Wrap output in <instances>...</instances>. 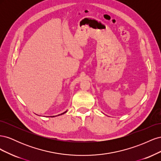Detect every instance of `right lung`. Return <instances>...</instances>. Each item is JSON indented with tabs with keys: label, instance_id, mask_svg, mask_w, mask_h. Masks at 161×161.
Masks as SVG:
<instances>
[{
	"label": "right lung",
	"instance_id": "1",
	"mask_svg": "<svg viewBox=\"0 0 161 161\" xmlns=\"http://www.w3.org/2000/svg\"><path fill=\"white\" fill-rule=\"evenodd\" d=\"M66 112H67V111H66L65 112H64V113H62V114H59V115H62V114H65L66 113ZM53 117H54V116H53Z\"/></svg>",
	"mask_w": 161,
	"mask_h": 161
}]
</instances>
